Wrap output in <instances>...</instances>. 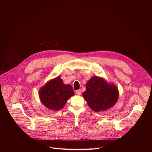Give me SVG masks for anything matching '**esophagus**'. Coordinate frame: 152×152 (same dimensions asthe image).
Instances as JSON below:
<instances>
[{
	"label": "esophagus",
	"mask_w": 152,
	"mask_h": 152,
	"mask_svg": "<svg viewBox=\"0 0 152 152\" xmlns=\"http://www.w3.org/2000/svg\"><path fill=\"white\" fill-rule=\"evenodd\" d=\"M76 93L77 95H81V94H82L81 90H76Z\"/></svg>",
	"instance_id": "esophagus-1"
}]
</instances>
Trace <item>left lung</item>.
<instances>
[{
  "instance_id": "1",
  "label": "left lung",
  "mask_w": 152,
  "mask_h": 152,
  "mask_svg": "<svg viewBox=\"0 0 152 152\" xmlns=\"http://www.w3.org/2000/svg\"><path fill=\"white\" fill-rule=\"evenodd\" d=\"M83 97L95 112L105 111L112 107L118 98V91L114 85H108L97 76L93 77L86 84Z\"/></svg>"
}]
</instances>
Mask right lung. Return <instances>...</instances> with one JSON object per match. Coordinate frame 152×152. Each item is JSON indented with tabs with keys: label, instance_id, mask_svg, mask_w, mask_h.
Wrapping results in <instances>:
<instances>
[{
	"label": "right lung",
	"instance_id": "add662e5",
	"mask_svg": "<svg viewBox=\"0 0 152 152\" xmlns=\"http://www.w3.org/2000/svg\"><path fill=\"white\" fill-rule=\"evenodd\" d=\"M74 94L72 86L69 84L64 85L59 77L49 81L39 91L42 103L53 111L62 109Z\"/></svg>",
	"mask_w": 152,
	"mask_h": 152
}]
</instances>
